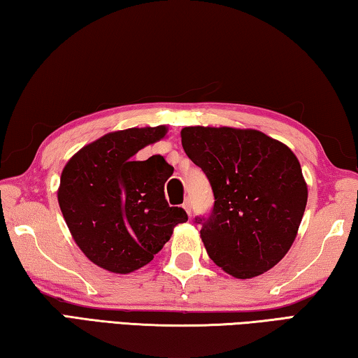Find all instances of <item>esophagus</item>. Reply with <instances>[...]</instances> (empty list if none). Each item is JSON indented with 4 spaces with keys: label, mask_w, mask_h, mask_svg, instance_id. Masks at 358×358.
I'll use <instances>...</instances> for the list:
<instances>
[{
    "label": "esophagus",
    "mask_w": 358,
    "mask_h": 358,
    "mask_svg": "<svg viewBox=\"0 0 358 358\" xmlns=\"http://www.w3.org/2000/svg\"><path fill=\"white\" fill-rule=\"evenodd\" d=\"M183 208L186 210V213L191 216V202H189V199H186V201H185V203H183Z\"/></svg>",
    "instance_id": "obj_1"
}]
</instances>
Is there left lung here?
I'll return each instance as SVG.
<instances>
[{
    "label": "left lung",
    "mask_w": 358,
    "mask_h": 358,
    "mask_svg": "<svg viewBox=\"0 0 358 358\" xmlns=\"http://www.w3.org/2000/svg\"><path fill=\"white\" fill-rule=\"evenodd\" d=\"M181 145L215 194L201 230L210 259L238 280L273 268L292 246L308 201L292 150L260 131L227 126L183 128Z\"/></svg>",
    "instance_id": "8db88e82"
}]
</instances>
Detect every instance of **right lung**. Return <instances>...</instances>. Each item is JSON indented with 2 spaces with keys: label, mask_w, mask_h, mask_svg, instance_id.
<instances>
[{
  "label": "right lung",
  "mask_w": 358,
  "mask_h": 358,
  "mask_svg": "<svg viewBox=\"0 0 358 358\" xmlns=\"http://www.w3.org/2000/svg\"><path fill=\"white\" fill-rule=\"evenodd\" d=\"M167 126L113 131L85 145L66 162L58 203L72 238L93 264L112 273H132L153 260L187 221L169 207L164 183L173 172L159 155L136 161Z\"/></svg>",
  "instance_id": "obj_1"
}]
</instances>
